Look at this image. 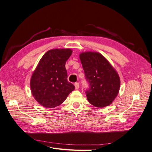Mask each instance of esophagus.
<instances>
[{
	"label": "esophagus",
	"mask_w": 152,
	"mask_h": 152,
	"mask_svg": "<svg viewBox=\"0 0 152 152\" xmlns=\"http://www.w3.org/2000/svg\"><path fill=\"white\" fill-rule=\"evenodd\" d=\"M75 89H78L79 88V84L78 83V82H76V83H75Z\"/></svg>",
	"instance_id": "esophagus-1"
}]
</instances>
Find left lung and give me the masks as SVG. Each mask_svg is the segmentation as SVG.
<instances>
[{"mask_svg": "<svg viewBox=\"0 0 152 152\" xmlns=\"http://www.w3.org/2000/svg\"><path fill=\"white\" fill-rule=\"evenodd\" d=\"M79 58L90 88L86 91L89 102L98 108L107 107L117 96L121 80L118 73L102 54L81 53Z\"/></svg>", "mask_w": 152, "mask_h": 152, "instance_id": "obj_1", "label": "left lung"}]
</instances>
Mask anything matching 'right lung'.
<instances>
[{
    "label": "right lung",
    "instance_id": "right-lung-1",
    "mask_svg": "<svg viewBox=\"0 0 152 152\" xmlns=\"http://www.w3.org/2000/svg\"><path fill=\"white\" fill-rule=\"evenodd\" d=\"M70 49H53L45 53L32 73L30 89L35 99L45 108H53L65 102L75 89L67 80L65 63Z\"/></svg>",
    "mask_w": 152,
    "mask_h": 152
}]
</instances>
